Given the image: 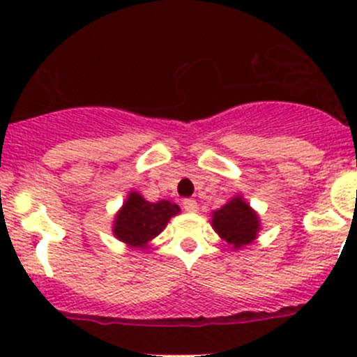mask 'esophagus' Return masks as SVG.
<instances>
[{
	"label": "esophagus",
	"mask_w": 357,
	"mask_h": 357,
	"mask_svg": "<svg viewBox=\"0 0 357 357\" xmlns=\"http://www.w3.org/2000/svg\"><path fill=\"white\" fill-rule=\"evenodd\" d=\"M181 205L186 212H197V208H199V204L193 199H185L181 202Z\"/></svg>",
	"instance_id": "34e87169"
}]
</instances>
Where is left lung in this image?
I'll return each mask as SVG.
<instances>
[{"instance_id": "left-lung-1", "label": "left lung", "mask_w": 357, "mask_h": 357, "mask_svg": "<svg viewBox=\"0 0 357 357\" xmlns=\"http://www.w3.org/2000/svg\"><path fill=\"white\" fill-rule=\"evenodd\" d=\"M212 215H214L212 218L214 229L231 247L238 248L254 242L259 229V219L240 197L222 205Z\"/></svg>"}]
</instances>
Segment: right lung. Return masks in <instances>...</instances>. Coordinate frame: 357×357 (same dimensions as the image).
I'll list each match as a JSON object with an SVG mask.
<instances>
[{
    "instance_id": "add662e5",
    "label": "right lung",
    "mask_w": 357,
    "mask_h": 357,
    "mask_svg": "<svg viewBox=\"0 0 357 357\" xmlns=\"http://www.w3.org/2000/svg\"><path fill=\"white\" fill-rule=\"evenodd\" d=\"M178 212L179 207L176 204L167 200L152 204L139 193L132 192L115 218L114 233L121 242L132 247H143L146 242L155 238L165 228L169 219Z\"/></svg>"
}]
</instances>
